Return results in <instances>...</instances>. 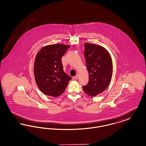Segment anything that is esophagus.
<instances>
[{
	"label": "esophagus",
	"mask_w": 146,
	"mask_h": 146,
	"mask_svg": "<svg viewBox=\"0 0 146 146\" xmlns=\"http://www.w3.org/2000/svg\"><path fill=\"white\" fill-rule=\"evenodd\" d=\"M78 77H79L78 75H76V76H73V77H72V78H73V80H76V79H78Z\"/></svg>",
	"instance_id": "obj_1"
}]
</instances>
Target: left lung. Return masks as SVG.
Wrapping results in <instances>:
<instances>
[{"label": "left lung", "mask_w": 146, "mask_h": 146, "mask_svg": "<svg viewBox=\"0 0 146 146\" xmlns=\"http://www.w3.org/2000/svg\"><path fill=\"white\" fill-rule=\"evenodd\" d=\"M84 49L89 80L83 88L88 95L96 96L104 91L111 82L113 73L111 57L106 49L97 45L86 42Z\"/></svg>", "instance_id": "obj_1"}]
</instances>
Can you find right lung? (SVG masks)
I'll use <instances>...</instances> for the list:
<instances>
[{"mask_svg": "<svg viewBox=\"0 0 146 146\" xmlns=\"http://www.w3.org/2000/svg\"><path fill=\"white\" fill-rule=\"evenodd\" d=\"M70 45L56 44L45 46L38 52L34 73L39 89L46 95H62L72 78L63 70L61 58Z\"/></svg>", "mask_w": 146, "mask_h": 146, "instance_id": "right-lung-1", "label": "right lung"}]
</instances>
